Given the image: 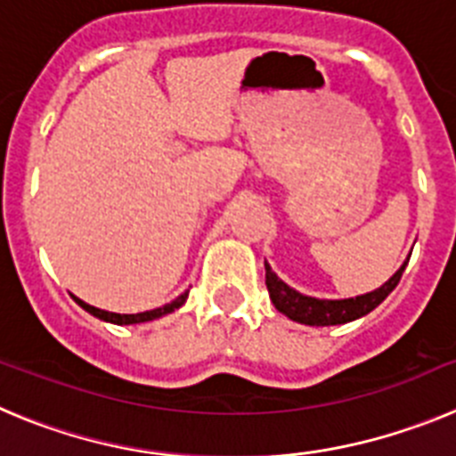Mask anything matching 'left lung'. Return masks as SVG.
<instances>
[{"mask_svg":"<svg viewBox=\"0 0 456 456\" xmlns=\"http://www.w3.org/2000/svg\"><path fill=\"white\" fill-rule=\"evenodd\" d=\"M406 263L397 269L388 283H384L374 292L363 294V297H356V299H342V301H326V299H313V297H304L297 289L288 288V285L276 276V273L269 269V265L265 263V278H267V289L269 297H272L273 305H276L285 317L299 322V324L308 326H333V324H347V322L358 320V317L368 315L370 310L377 308L381 301L397 288L400 283L402 272H404Z\"/></svg>","mask_w":456,"mask_h":456,"instance_id":"left-lung-1","label":"left lung"}]
</instances>
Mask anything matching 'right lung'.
<instances>
[{"label":"right lung","instance_id":"1","mask_svg":"<svg viewBox=\"0 0 456 456\" xmlns=\"http://www.w3.org/2000/svg\"><path fill=\"white\" fill-rule=\"evenodd\" d=\"M187 294H180L178 299L171 301V304L162 305V308H155V310H146V313H136V315H118V313H107V310H100L95 308V305H88L84 304L82 299H75L77 301L79 305H82L86 313H91V315L100 317V320L104 322H111V324H139V322H151V320H157V317H162V315H168V313H173L175 308H180V305L184 304V299H187Z\"/></svg>","mask_w":456,"mask_h":456}]
</instances>
